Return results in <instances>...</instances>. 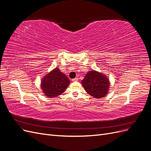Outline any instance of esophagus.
I'll return each mask as SVG.
<instances>
[{"mask_svg": "<svg viewBox=\"0 0 151 151\" xmlns=\"http://www.w3.org/2000/svg\"><path fill=\"white\" fill-rule=\"evenodd\" d=\"M72 81V82H77V81H78V78H77V77H76V78L73 79Z\"/></svg>", "mask_w": 151, "mask_h": 151, "instance_id": "1", "label": "esophagus"}]
</instances>
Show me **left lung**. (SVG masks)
<instances>
[{
  "label": "left lung",
  "mask_w": 151,
  "mask_h": 151,
  "mask_svg": "<svg viewBox=\"0 0 151 151\" xmlns=\"http://www.w3.org/2000/svg\"><path fill=\"white\" fill-rule=\"evenodd\" d=\"M81 84L86 92L95 98L106 96L110 86L109 79L106 75L94 70L87 73Z\"/></svg>",
  "instance_id": "obj_1"
}]
</instances>
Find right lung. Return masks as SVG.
<instances>
[{
  "mask_svg": "<svg viewBox=\"0 0 151 151\" xmlns=\"http://www.w3.org/2000/svg\"><path fill=\"white\" fill-rule=\"evenodd\" d=\"M69 84V79L56 67L43 77L40 86L45 96L55 98L64 92Z\"/></svg>",
  "mask_w": 151,
  "mask_h": 151,
  "instance_id": "obj_1",
  "label": "right lung"
}]
</instances>
